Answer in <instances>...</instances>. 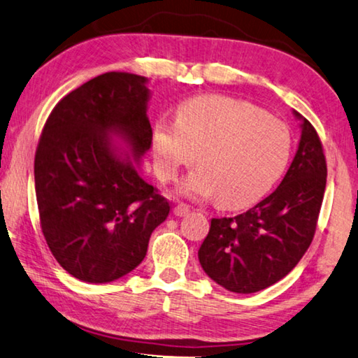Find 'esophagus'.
<instances>
[{
  "label": "esophagus",
  "instance_id": "esophagus-1",
  "mask_svg": "<svg viewBox=\"0 0 358 358\" xmlns=\"http://www.w3.org/2000/svg\"><path fill=\"white\" fill-rule=\"evenodd\" d=\"M189 213H190V208L184 203H179L178 206L174 208V215H178V217H184V215H187Z\"/></svg>",
  "mask_w": 358,
  "mask_h": 358
}]
</instances>
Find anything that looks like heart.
<instances>
[{
  "mask_svg": "<svg viewBox=\"0 0 358 358\" xmlns=\"http://www.w3.org/2000/svg\"><path fill=\"white\" fill-rule=\"evenodd\" d=\"M157 171L178 178L196 160L180 190L213 198L225 208L259 200L289 163L292 138L282 122L243 99L203 95L179 104L176 122L158 119L152 128Z\"/></svg>",
  "mask_w": 358,
  "mask_h": 358,
  "instance_id": "b5f03b06",
  "label": "heart"
}]
</instances>
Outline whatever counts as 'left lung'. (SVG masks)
<instances>
[{
  "mask_svg": "<svg viewBox=\"0 0 358 358\" xmlns=\"http://www.w3.org/2000/svg\"><path fill=\"white\" fill-rule=\"evenodd\" d=\"M282 182L254 208L210 220L198 259L208 276L234 294H254L285 278L313 243L327 185V162L311 122Z\"/></svg>",
  "mask_w": 358,
  "mask_h": 358,
  "instance_id": "left-lung-1",
  "label": "left lung"
}]
</instances>
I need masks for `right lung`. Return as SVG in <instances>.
Listing matches in <instances>:
<instances>
[{
    "label": "right lung",
    "instance_id": "right-lung-1",
    "mask_svg": "<svg viewBox=\"0 0 358 358\" xmlns=\"http://www.w3.org/2000/svg\"><path fill=\"white\" fill-rule=\"evenodd\" d=\"M148 79L104 73L62 98L47 117L34 155L41 230L52 255L76 279L104 284L144 260L169 203L141 178L119 134L139 160L149 150Z\"/></svg>",
    "mask_w": 358,
    "mask_h": 358
}]
</instances>
